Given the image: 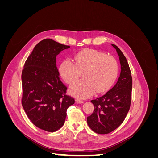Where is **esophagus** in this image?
Returning a JSON list of instances; mask_svg holds the SVG:
<instances>
[{"label":"esophagus","mask_w":158,"mask_h":158,"mask_svg":"<svg viewBox=\"0 0 158 158\" xmlns=\"http://www.w3.org/2000/svg\"><path fill=\"white\" fill-rule=\"evenodd\" d=\"M76 102L77 103H83L84 101L82 100H79V99H76Z\"/></svg>","instance_id":"esophagus-1"}]
</instances>
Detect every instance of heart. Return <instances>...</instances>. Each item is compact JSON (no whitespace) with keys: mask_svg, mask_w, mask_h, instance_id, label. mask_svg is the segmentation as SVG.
Returning <instances> with one entry per match:
<instances>
[{"mask_svg":"<svg viewBox=\"0 0 158 158\" xmlns=\"http://www.w3.org/2000/svg\"><path fill=\"white\" fill-rule=\"evenodd\" d=\"M74 63L66 59L62 62L59 72L65 82L73 84L84 71L85 79L72 85L70 93L78 98H88L95 92H106L115 82L118 63L113 56L95 49L80 51L74 56Z\"/></svg>","mask_w":158,"mask_h":158,"instance_id":"1","label":"heart"}]
</instances>
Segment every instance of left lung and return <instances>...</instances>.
Listing matches in <instances>:
<instances>
[{
	"label": "left lung",
	"instance_id": "8db88e82",
	"mask_svg": "<svg viewBox=\"0 0 158 158\" xmlns=\"http://www.w3.org/2000/svg\"><path fill=\"white\" fill-rule=\"evenodd\" d=\"M116 49L121 66L120 76L117 84L111 89L95 99L91 101L94 111L87 117V123L93 131L106 135L115 130L125 120L130 109L132 78L126 57L118 47L112 44Z\"/></svg>",
	"mask_w": 158,
	"mask_h": 158
}]
</instances>
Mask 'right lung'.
<instances>
[{
  "mask_svg": "<svg viewBox=\"0 0 158 158\" xmlns=\"http://www.w3.org/2000/svg\"><path fill=\"white\" fill-rule=\"evenodd\" d=\"M70 46L51 39L35 45L27 57L22 73V104L32 123L42 130L53 132L63 126L67 109L74 103L66 95L56 63V55Z\"/></svg>",
  "mask_w": 158,
  "mask_h": 158,
  "instance_id": "add662e5",
  "label": "right lung"
}]
</instances>
